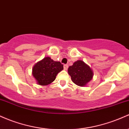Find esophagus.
<instances>
[{"mask_svg":"<svg viewBox=\"0 0 129 129\" xmlns=\"http://www.w3.org/2000/svg\"><path fill=\"white\" fill-rule=\"evenodd\" d=\"M63 69H64V70H67L68 69V65H64L63 66Z\"/></svg>","mask_w":129,"mask_h":129,"instance_id":"esophagus-1","label":"esophagus"}]
</instances>
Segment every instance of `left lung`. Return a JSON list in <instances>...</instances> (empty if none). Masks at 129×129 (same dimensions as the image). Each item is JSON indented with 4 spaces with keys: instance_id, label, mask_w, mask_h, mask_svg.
Here are the masks:
<instances>
[{
    "instance_id": "left-lung-1",
    "label": "left lung",
    "mask_w": 129,
    "mask_h": 129,
    "mask_svg": "<svg viewBox=\"0 0 129 129\" xmlns=\"http://www.w3.org/2000/svg\"><path fill=\"white\" fill-rule=\"evenodd\" d=\"M68 73L71 76L72 81L80 86L86 85L93 76L92 70L83 60L74 62L73 66L69 67Z\"/></svg>"
}]
</instances>
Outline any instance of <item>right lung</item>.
Instances as JSON below:
<instances>
[{
	"label": "right lung",
	"mask_w": 129,
	"mask_h": 129,
	"mask_svg": "<svg viewBox=\"0 0 129 129\" xmlns=\"http://www.w3.org/2000/svg\"><path fill=\"white\" fill-rule=\"evenodd\" d=\"M63 69V65L60 62L54 61L49 57H46L34 66L32 75L38 84L45 86L54 81L57 73Z\"/></svg>",
	"instance_id": "1"
}]
</instances>
